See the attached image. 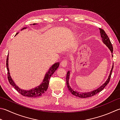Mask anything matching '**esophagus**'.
I'll list each match as a JSON object with an SVG mask.
<instances>
[{"instance_id":"1","label":"esophagus","mask_w":120,"mask_h":120,"mask_svg":"<svg viewBox=\"0 0 120 120\" xmlns=\"http://www.w3.org/2000/svg\"><path fill=\"white\" fill-rule=\"evenodd\" d=\"M68 61L66 59H64L62 61V62H61V65L63 67H67V65H68Z\"/></svg>"}]
</instances>
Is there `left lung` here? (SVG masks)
Masks as SVG:
<instances>
[{"label":"left lung","mask_w":120,"mask_h":120,"mask_svg":"<svg viewBox=\"0 0 120 120\" xmlns=\"http://www.w3.org/2000/svg\"><path fill=\"white\" fill-rule=\"evenodd\" d=\"M99 30H100V35H101V37L102 38V41L104 42V43L105 44L108 48L110 49V50L111 51V53H112L113 52V47H112V45L110 41V40L109 39L108 36L107 35V34L105 33V30L99 28ZM112 56H113L112 55ZM113 69V66L112 67L111 71H110V75L108 77V79L107 80V81L105 82V83L103 84L102 86H101L99 88H97V90H93V91H90V92H88V93H79V92H77V91H74L72 88H71V87L70 86L69 84V77H70V72L68 71L67 72V77H66V81H67V85L68 89H69V90L70 91L73 95H74L75 96H76V97H78L79 98H88V97H91V96H94L95 95L99 93L102 90H104V88L105 87L106 85L108 84L109 83V81L110 80V77H111V74H112V70Z\"/></svg>","instance_id":"left-lung-1"}]
</instances>
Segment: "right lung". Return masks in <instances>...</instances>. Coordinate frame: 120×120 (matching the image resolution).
I'll list each match as a JSON object with an SVG mask.
<instances>
[{
	"label": "right lung",
	"instance_id": "1",
	"mask_svg": "<svg viewBox=\"0 0 120 120\" xmlns=\"http://www.w3.org/2000/svg\"><path fill=\"white\" fill-rule=\"evenodd\" d=\"M36 23H34L33 25H35ZM25 27H23L22 29V30L23 29H25ZM18 33L16 34L17 35ZM6 66L7 71H8V79L9 82V83L12 86L15 90H17L20 94H21L24 96H26V97H37L41 96L42 95H43L45 93V91L47 90L48 85H49V80L50 79V77L52 76V75L53 74V73L55 72L57 69L58 68L59 66V63H56V64H54L51 68H50V69L49 70L48 72L46 74L45 76L44 79L43 80V82H42V83L38 87H36L35 88L31 90H22L20 89V88L18 87V86H16L15 82L13 81L11 77L10 76V73H9V70L8 68V55L7 56V61H6Z\"/></svg>",
	"mask_w": 120,
	"mask_h": 120
}]
</instances>
